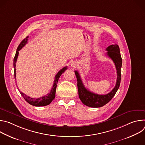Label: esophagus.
<instances>
[{
  "instance_id": "34e87169",
  "label": "esophagus",
  "mask_w": 145,
  "mask_h": 145,
  "mask_svg": "<svg viewBox=\"0 0 145 145\" xmlns=\"http://www.w3.org/2000/svg\"><path fill=\"white\" fill-rule=\"evenodd\" d=\"M77 62H73V63L71 64V66L73 68H76L77 67Z\"/></svg>"
}]
</instances>
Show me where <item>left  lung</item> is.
Returning a JSON list of instances; mask_svg holds the SVG:
<instances>
[{"label":"left lung","mask_w":145,"mask_h":145,"mask_svg":"<svg viewBox=\"0 0 145 145\" xmlns=\"http://www.w3.org/2000/svg\"><path fill=\"white\" fill-rule=\"evenodd\" d=\"M106 50L107 51V55L114 61L117 71L116 85L110 93L106 95H98L89 91L86 88L83 83H82L78 71H74L77 80V88L79 98L84 105L90 107L97 108L106 105L114 96L120 86L121 80L120 71L122 65V59L120 53L119 47L116 44L111 45L106 48Z\"/></svg>","instance_id":"left-lung-1"}]
</instances>
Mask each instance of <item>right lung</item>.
Masks as SVG:
<instances>
[{
  "instance_id": "obj_1",
  "label": "right lung",
  "mask_w": 145,
  "mask_h": 145,
  "mask_svg": "<svg viewBox=\"0 0 145 145\" xmlns=\"http://www.w3.org/2000/svg\"><path fill=\"white\" fill-rule=\"evenodd\" d=\"M29 37H26L20 44H19V45L18 46L16 51V53H15V56L14 58V77H15V80H16V69H15V67H16V62L17 60V58L19 54V51L27 43V40ZM67 69V67H65L64 68H63V69H61L56 75L55 76V78L54 80V83L52 87V88L51 89L50 92L46 94V95L40 97L39 98H37V99H35V98H32L28 96H27L26 94L24 93L23 92H22L21 91H19L20 95H21L24 98V99H25V100L29 103L30 105L34 106H36V107H40V106H45L47 105H49L50 103L52 101V100L55 98L56 96V87L57 86V82H58V80L59 78V77L61 76V75L63 74L66 70Z\"/></svg>"
}]
</instances>
